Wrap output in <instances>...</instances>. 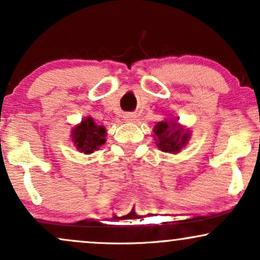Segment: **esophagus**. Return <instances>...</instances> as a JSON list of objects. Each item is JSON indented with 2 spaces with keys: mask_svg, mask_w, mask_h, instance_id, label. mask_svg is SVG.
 I'll return each instance as SVG.
<instances>
[{
  "mask_svg": "<svg viewBox=\"0 0 260 260\" xmlns=\"http://www.w3.org/2000/svg\"><path fill=\"white\" fill-rule=\"evenodd\" d=\"M123 118H124L125 121H133L134 119H135V115L131 114V113H125Z\"/></svg>",
  "mask_w": 260,
  "mask_h": 260,
  "instance_id": "obj_1",
  "label": "esophagus"
}]
</instances>
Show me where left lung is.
I'll use <instances>...</instances> for the list:
<instances>
[{
	"instance_id": "8db88e82",
	"label": "left lung",
	"mask_w": 260,
	"mask_h": 260,
	"mask_svg": "<svg viewBox=\"0 0 260 260\" xmlns=\"http://www.w3.org/2000/svg\"><path fill=\"white\" fill-rule=\"evenodd\" d=\"M155 145L165 153H178L187 145L190 134L176 120L159 121L154 126Z\"/></svg>"
}]
</instances>
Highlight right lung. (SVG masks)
Segmentation results:
<instances>
[{
    "mask_svg": "<svg viewBox=\"0 0 260 260\" xmlns=\"http://www.w3.org/2000/svg\"><path fill=\"white\" fill-rule=\"evenodd\" d=\"M71 136L77 150L90 154L106 142V129L102 125L96 124L92 118L86 117L81 124L73 127Z\"/></svg>",
    "mask_w": 260,
    "mask_h": 260,
    "instance_id": "obj_1",
    "label": "right lung"
}]
</instances>
